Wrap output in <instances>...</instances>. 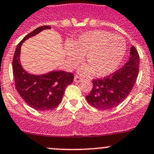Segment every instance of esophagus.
I'll return each instance as SVG.
<instances>
[{"instance_id": "obj_1", "label": "esophagus", "mask_w": 154, "mask_h": 154, "mask_svg": "<svg viewBox=\"0 0 154 154\" xmlns=\"http://www.w3.org/2000/svg\"><path fill=\"white\" fill-rule=\"evenodd\" d=\"M82 79L81 78V77H79V76H77V75L74 76V82H80L82 81Z\"/></svg>"}]
</instances>
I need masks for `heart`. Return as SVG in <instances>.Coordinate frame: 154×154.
Listing matches in <instances>:
<instances>
[{"mask_svg":"<svg viewBox=\"0 0 154 154\" xmlns=\"http://www.w3.org/2000/svg\"><path fill=\"white\" fill-rule=\"evenodd\" d=\"M69 47V60L72 66L85 55V62L79 70L84 76L95 72L97 77H106L114 73L123 60L126 51L124 38L103 30L82 34Z\"/></svg>","mask_w":154,"mask_h":154,"instance_id":"1","label":"heart"}]
</instances>
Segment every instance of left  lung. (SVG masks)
Returning a JSON list of instances; mask_svg holds the SVG:
<instances>
[{"label":"left lung","mask_w":154,"mask_h":154,"mask_svg":"<svg viewBox=\"0 0 154 154\" xmlns=\"http://www.w3.org/2000/svg\"><path fill=\"white\" fill-rule=\"evenodd\" d=\"M139 66L138 52L134 46H131L130 57L123 67L103 79L93 80V88L85 97L88 103L100 110L112 109L120 104L134 88Z\"/></svg>","instance_id":"1"}]
</instances>
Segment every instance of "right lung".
<instances>
[{
    "mask_svg": "<svg viewBox=\"0 0 154 154\" xmlns=\"http://www.w3.org/2000/svg\"><path fill=\"white\" fill-rule=\"evenodd\" d=\"M50 29V26H43L28 34L17 46L12 60L16 89L27 105L38 111H47L56 108L62 100L66 86L74 80L72 73L64 71H51L38 75L32 74L27 72L20 63L23 43L42 31Z\"/></svg>",
    "mask_w": 154,
    "mask_h": 154,
    "instance_id": "right-lung-1",
    "label": "right lung"
}]
</instances>
